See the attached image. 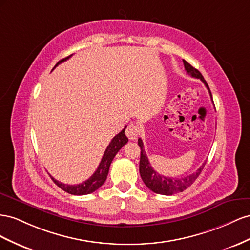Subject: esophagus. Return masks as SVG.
I'll list each match as a JSON object with an SVG mask.
<instances>
[{"label": "esophagus", "instance_id": "1", "mask_svg": "<svg viewBox=\"0 0 250 250\" xmlns=\"http://www.w3.org/2000/svg\"><path fill=\"white\" fill-rule=\"evenodd\" d=\"M139 133H140L139 127L136 125H133V124L127 125L126 130H125L126 136H127V138H129L130 140H135V139H136L138 137Z\"/></svg>", "mask_w": 250, "mask_h": 250}]
</instances>
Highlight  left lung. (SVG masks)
Returning <instances> with one entry per match:
<instances>
[{"instance_id":"left-lung-1","label":"left lung","mask_w":250,"mask_h":250,"mask_svg":"<svg viewBox=\"0 0 250 250\" xmlns=\"http://www.w3.org/2000/svg\"><path fill=\"white\" fill-rule=\"evenodd\" d=\"M183 63H184V68L187 70V72L191 76V77H196V78H200V80L203 82V83L205 84V87L208 88L210 98L212 99L211 96V92L209 90V87L208 83L205 82L204 77L202 76V74L199 72V71L192 67L191 65L183 60ZM138 146L140 147V162H139V173L141 176L142 181L145 182V184L146 187L151 189L152 191L156 192V194L159 195H167V196H170L177 194V192H181L184 189H187L188 188H189L190 185L196 181L197 178L199 177V175L201 174L203 167H205L204 162L203 165L199 167L195 173H192L188 176H184V177H180V178H173V177H166L159 175L158 173L154 170V168L152 167L151 163L148 161L147 156L146 154V151L144 148V142H142L141 138L138 139Z\"/></svg>"}]
</instances>
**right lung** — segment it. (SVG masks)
<instances>
[{"instance_id":"right-lung-1","label":"right lung","mask_w":250,"mask_h":250,"mask_svg":"<svg viewBox=\"0 0 250 250\" xmlns=\"http://www.w3.org/2000/svg\"><path fill=\"white\" fill-rule=\"evenodd\" d=\"M71 55H69L68 58L61 60L58 63H56L55 67L59 66L60 63H62V62H65L68 59H70ZM125 127L126 126H125V129L120 133H118L116 136L111 140L108 147L105 148L104 154L102 158V161H101V163H99V166H98L97 169L95 170V173L92 175L88 180H85L80 184L69 185V184H63L62 182H59L58 180H55L53 177H51L53 182L58 185L60 188L67 191L68 194L76 195V196L88 195V194H91V192L95 191L96 189H98L104 183V181L106 179V176H108L109 168H110V166L112 163V160L114 159V157H115V155L118 153L119 149L126 144L127 140H129L125 136Z\"/></svg>"}]
</instances>
